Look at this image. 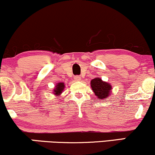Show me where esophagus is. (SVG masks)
<instances>
[{
	"mask_svg": "<svg viewBox=\"0 0 155 155\" xmlns=\"http://www.w3.org/2000/svg\"><path fill=\"white\" fill-rule=\"evenodd\" d=\"M74 80H75L76 81H80L81 80V77L79 76H74Z\"/></svg>",
	"mask_w": 155,
	"mask_h": 155,
	"instance_id": "obj_1",
	"label": "esophagus"
}]
</instances>
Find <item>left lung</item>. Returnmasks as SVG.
<instances>
[{
    "mask_svg": "<svg viewBox=\"0 0 155 155\" xmlns=\"http://www.w3.org/2000/svg\"><path fill=\"white\" fill-rule=\"evenodd\" d=\"M90 87L97 99L101 101L107 98L112 92L111 84L104 81L100 77L92 79L90 81Z\"/></svg>",
    "mask_w": 155,
    "mask_h": 155,
    "instance_id": "1",
    "label": "left lung"
}]
</instances>
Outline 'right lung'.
Listing matches in <instances>:
<instances>
[{"label":"right lung","instance_id":"1","mask_svg":"<svg viewBox=\"0 0 155 155\" xmlns=\"http://www.w3.org/2000/svg\"><path fill=\"white\" fill-rule=\"evenodd\" d=\"M65 83L63 82H59L56 84V86L54 87V90H53V94L55 96H58L60 97L62 92H63V90L65 89Z\"/></svg>","mask_w":155,"mask_h":155}]
</instances>
